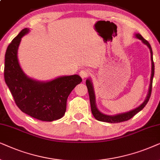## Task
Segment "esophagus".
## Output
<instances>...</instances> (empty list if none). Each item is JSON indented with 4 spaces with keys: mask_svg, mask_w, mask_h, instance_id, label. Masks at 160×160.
Returning a JSON list of instances; mask_svg holds the SVG:
<instances>
[{
    "mask_svg": "<svg viewBox=\"0 0 160 160\" xmlns=\"http://www.w3.org/2000/svg\"><path fill=\"white\" fill-rule=\"evenodd\" d=\"M89 74H90V72H89V70L87 69H81L80 71V72H79V74H80V76L81 77L82 79H85L86 78H87Z\"/></svg>",
    "mask_w": 160,
    "mask_h": 160,
    "instance_id": "esophagus-1",
    "label": "esophagus"
}]
</instances>
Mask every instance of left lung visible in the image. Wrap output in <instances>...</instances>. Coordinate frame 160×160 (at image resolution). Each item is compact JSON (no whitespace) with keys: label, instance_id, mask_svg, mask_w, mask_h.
Masks as SVG:
<instances>
[{"label":"left lung","instance_id":"left-lung-1","mask_svg":"<svg viewBox=\"0 0 160 160\" xmlns=\"http://www.w3.org/2000/svg\"><path fill=\"white\" fill-rule=\"evenodd\" d=\"M135 37L137 38V39H140L144 44H146V45L148 48V49H149L150 52H151V61H152V74H151L149 88H148V93H147L146 99H145L144 102H142L141 105L138 106V108H135V109L130 110V111L122 112V113H118L116 115H112V116L104 114L102 113V112H100L99 110L98 109L97 107V104H96V96H95V92H94V88H93V82L91 81L90 78L87 79L86 83L88 91L91 112H92V114L93 116H94V118L98 121H104V122H108V123H120V122H122V121L129 120V119L132 118L135 114H137L138 112H140V110L143 109V108L146 105V104L148 103V100L150 99L151 94H152L153 78H154V61H153L152 49V47L150 45V44L148 43V42L146 41L145 39H143V37H142L140 33H135Z\"/></svg>","mask_w":160,"mask_h":160}]
</instances>
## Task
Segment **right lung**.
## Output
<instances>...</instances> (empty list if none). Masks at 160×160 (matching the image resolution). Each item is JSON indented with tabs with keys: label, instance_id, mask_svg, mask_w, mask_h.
Listing matches in <instances>:
<instances>
[{
	"label": "right lung",
	"instance_id": "right-lung-1",
	"mask_svg": "<svg viewBox=\"0 0 160 160\" xmlns=\"http://www.w3.org/2000/svg\"><path fill=\"white\" fill-rule=\"evenodd\" d=\"M29 31L28 28L22 30L8 46L4 65L5 82L21 111L40 121L58 120L64 116L67 98L82 82V78L74 74L44 82L27 76L19 63L18 51L22 37Z\"/></svg>",
	"mask_w": 160,
	"mask_h": 160
}]
</instances>
